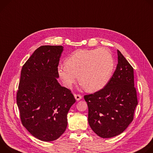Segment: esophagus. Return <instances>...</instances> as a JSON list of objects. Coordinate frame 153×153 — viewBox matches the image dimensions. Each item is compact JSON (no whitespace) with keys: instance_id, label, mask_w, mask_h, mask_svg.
Listing matches in <instances>:
<instances>
[{"instance_id":"esophagus-1","label":"esophagus","mask_w":153,"mask_h":153,"mask_svg":"<svg viewBox=\"0 0 153 153\" xmlns=\"http://www.w3.org/2000/svg\"><path fill=\"white\" fill-rule=\"evenodd\" d=\"M74 97H75V98L76 99V101H79L82 98V96L79 94H75Z\"/></svg>"}]
</instances>
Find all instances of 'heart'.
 <instances>
[{
  "mask_svg": "<svg viewBox=\"0 0 153 153\" xmlns=\"http://www.w3.org/2000/svg\"><path fill=\"white\" fill-rule=\"evenodd\" d=\"M115 65L114 57L105 48L78 50L59 65L57 72L64 86L71 88L77 76L82 88L94 92L102 89L111 79Z\"/></svg>",
  "mask_w": 153,
  "mask_h": 153,
  "instance_id": "b5f03b06",
  "label": "heart"
}]
</instances>
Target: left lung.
<instances>
[{"mask_svg":"<svg viewBox=\"0 0 153 153\" xmlns=\"http://www.w3.org/2000/svg\"><path fill=\"white\" fill-rule=\"evenodd\" d=\"M117 55V68L105 88L84 97L88 106L89 124L102 138L122 133L133 120L138 104L133 68L118 50Z\"/></svg>","mask_w":153,"mask_h":153,"instance_id":"obj_1","label":"left lung"}]
</instances>
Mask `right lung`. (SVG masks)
I'll return each instance as SVG.
<instances>
[{"instance_id":"add662e5","label":"right lung","mask_w":153,"mask_h":153,"mask_svg":"<svg viewBox=\"0 0 153 153\" xmlns=\"http://www.w3.org/2000/svg\"><path fill=\"white\" fill-rule=\"evenodd\" d=\"M64 47L43 45L22 68L17 105L23 126L44 142L58 139L67 126V115L75 99L60 85L57 69Z\"/></svg>"}]
</instances>
